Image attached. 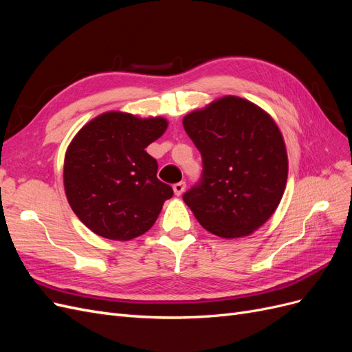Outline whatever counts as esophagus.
Instances as JSON below:
<instances>
[{
	"label": "esophagus",
	"instance_id": "obj_1",
	"mask_svg": "<svg viewBox=\"0 0 352 352\" xmlns=\"http://www.w3.org/2000/svg\"><path fill=\"white\" fill-rule=\"evenodd\" d=\"M185 188H186V184H185V182H177V184H175V185H173L175 194H176L177 197H180V195H182V194L185 192Z\"/></svg>",
	"mask_w": 352,
	"mask_h": 352
}]
</instances>
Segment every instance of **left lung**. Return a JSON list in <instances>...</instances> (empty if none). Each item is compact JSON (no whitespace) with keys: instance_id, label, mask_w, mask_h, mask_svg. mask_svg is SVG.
Instances as JSON below:
<instances>
[{"instance_id":"8db88e82","label":"left lung","mask_w":352,"mask_h":352,"mask_svg":"<svg viewBox=\"0 0 352 352\" xmlns=\"http://www.w3.org/2000/svg\"><path fill=\"white\" fill-rule=\"evenodd\" d=\"M202 157L201 182L184 195L199 225L220 238L248 236L283 197L287 154L278 124L258 105L226 95L184 117Z\"/></svg>"}]
</instances>
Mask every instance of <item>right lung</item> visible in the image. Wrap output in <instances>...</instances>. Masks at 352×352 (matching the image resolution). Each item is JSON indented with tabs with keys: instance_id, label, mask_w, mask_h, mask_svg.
I'll return each instance as SVG.
<instances>
[{
	"instance_id": "right-lung-1",
	"label": "right lung",
	"mask_w": 352,
	"mask_h": 352,
	"mask_svg": "<svg viewBox=\"0 0 352 352\" xmlns=\"http://www.w3.org/2000/svg\"><path fill=\"white\" fill-rule=\"evenodd\" d=\"M163 117L107 111L85 124L65 157V190L74 214L98 236L131 241L155 223L173 189L157 179L145 151L167 129Z\"/></svg>"
}]
</instances>
